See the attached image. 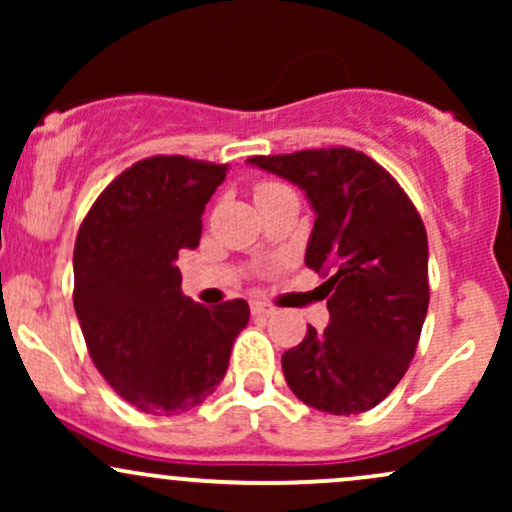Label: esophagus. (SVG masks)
Here are the masks:
<instances>
[{
    "label": "esophagus",
    "instance_id": "esophagus-1",
    "mask_svg": "<svg viewBox=\"0 0 512 512\" xmlns=\"http://www.w3.org/2000/svg\"><path fill=\"white\" fill-rule=\"evenodd\" d=\"M250 310H252V315H255V317H269V315H274V313H276V310L272 308V305H269V303H262V301H252Z\"/></svg>",
    "mask_w": 512,
    "mask_h": 512
}]
</instances>
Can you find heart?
Instances as JSON below:
<instances>
[{"label":"heart","instance_id":"heart-1","mask_svg":"<svg viewBox=\"0 0 512 512\" xmlns=\"http://www.w3.org/2000/svg\"><path fill=\"white\" fill-rule=\"evenodd\" d=\"M274 187H284V185H281V182H272V180H267V182H260V185H257V190H255V195H257V192H267V190H274Z\"/></svg>","mask_w":512,"mask_h":512}]
</instances>
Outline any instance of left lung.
Wrapping results in <instances>:
<instances>
[{
    "instance_id": "left-lung-1",
    "label": "left lung",
    "mask_w": 512,
    "mask_h": 512,
    "mask_svg": "<svg viewBox=\"0 0 512 512\" xmlns=\"http://www.w3.org/2000/svg\"><path fill=\"white\" fill-rule=\"evenodd\" d=\"M252 166L291 180L315 209L305 264L330 325L308 327L281 356L301 402L334 416L373 409L407 373L428 310V238L407 192L349 146L252 156Z\"/></svg>"
}]
</instances>
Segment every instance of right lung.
I'll return each mask as SVG.
<instances>
[{
  "instance_id": "obj_1",
  "label": "right lung",
  "mask_w": 512,
  "mask_h": 512,
  "mask_svg": "<svg viewBox=\"0 0 512 512\" xmlns=\"http://www.w3.org/2000/svg\"><path fill=\"white\" fill-rule=\"evenodd\" d=\"M221 163L151 156L122 170L88 209L74 245V310L88 354L139 411L204 402L248 325L243 298L214 308L182 296L180 250H195Z\"/></svg>"
}]
</instances>
